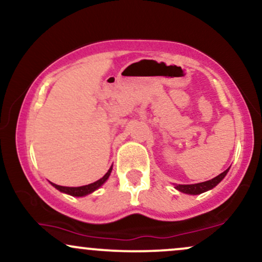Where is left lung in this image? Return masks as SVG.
Listing matches in <instances>:
<instances>
[{"label": "left lung", "mask_w": 262, "mask_h": 262, "mask_svg": "<svg viewBox=\"0 0 262 262\" xmlns=\"http://www.w3.org/2000/svg\"><path fill=\"white\" fill-rule=\"evenodd\" d=\"M229 170V169H228ZM228 170H225L224 172L219 173L217 177L214 179L209 180V181L206 182H200V183H194V185H176L175 188L179 189V191L183 192V193H188V194H200L203 193V192L208 191V189L215 187L222 180L224 179V176L227 175Z\"/></svg>", "instance_id": "left-lung-1"}]
</instances>
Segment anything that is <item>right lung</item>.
Masks as SVG:
<instances>
[{
    "label": "right lung",
    "instance_id": "add662e5",
    "mask_svg": "<svg viewBox=\"0 0 262 262\" xmlns=\"http://www.w3.org/2000/svg\"><path fill=\"white\" fill-rule=\"evenodd\" d=\"M111 171H112V167H111V169L107 171L106 175L102 177V179L98 180V181H96V182H93V183H90V185H86V186H80V187H66V186H59V185H55V183H52V185L56 189H59V191L64 192V193L71 194V196H75V197L86 196V194L91 193V192L95 191V189H97L98 187H101V186L107 181V179L111 175Z\"/></svg>",
    "mask_w": 262,
    "mask_h": 262
}]
</instances>
